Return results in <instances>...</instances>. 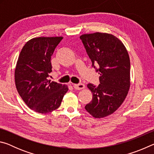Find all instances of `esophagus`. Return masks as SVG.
Instances as JSON below:
<instances>
[{"mask_svg": "<svg viewBox=\"0 0 154 154\" xmlns=\"http://www.w3.org/2000/svg\"><path fill=\"white\" fill-rule=\"evenodd\" d=\"M73 87L75 90H82L85 88V85L83 83H78V84H73Z\"/></svg>", "mask_w": 154, "mask_h": 154, "instance_id": "1", "label": "esophagus"}]
</instances>
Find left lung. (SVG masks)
<instances>
[{
  "mask_svg": "<svg viewBox=\"0 0 154 154\" xmlns=\"http://www.w3.org/2000/svg\"><path fill=\"white\" fill-rule=\"evenodd\" d=\"M92 66L100 75L98 86L88 83L92 100L85 106L95 118L113 113L126 98L130 86V62L122 41L111 34L94 32L80 36Z\"/></svg>",
  "mask_w": 154,
  "mask_h": 154,
  "instance_id": "obj_1",
  "label": "left lung"
}]
</instances>
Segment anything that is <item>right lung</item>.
<instances>
[{
    "label": "right lung",
    "instance_id": "add662e5",
    "mask_svg": "<svg viewBox=\"0 0 154 154\" xmlns=\"http://www.w3.org/2000/svg\"><path fill=\"white\" fill-rule=\"evenodd\" d=\"M62 36H40L27 41L15 66V82L28 107L39 113L58 109L69 90L66 85L48 80L52 71L51 57Z\"/></svg>",
    "mask_w": 154,
    "mask_h": 154
}]
</instances>
